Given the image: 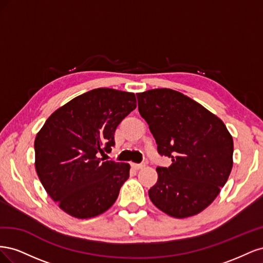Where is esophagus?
I'll list each match as a JSON object with an SVG mask.
<instances>
[{
    "label": "esophagus",
    "instance_id": "34e87169",
    "mask_svg": "<svg viewBox=\"0 0 263 263\" xmlns=\"http://www.w3.org/2000/svg\"><path fill=\"white\" fill-rule=\"evenodd\" d=\"M132 166H133L135 170H139V169L142 168V166H144V164H141V163H132Z\"/></svg>",
    "mask_w": 263,
    "mask_h": 263
}]
</instances>
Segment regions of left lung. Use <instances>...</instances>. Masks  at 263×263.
<instances>
[{"label": "left lung", "mask_w": 263, "mask_h": 263, "mask_svg": "<svg viewBox=\"0 0 263 263\" xmlns=\"http://www.w3.org/2000/svg\"><path fill=\"white\" fill-rule=\"evenodd\" d=\"M136 95L159 155L172 160L169 168H157L158 181L148 192L151 202L176 218L201 213L232 171V135L221 119L178 91L155 89Z\"/></svg>", "instance_id": "8db88e82"}]
</instances>
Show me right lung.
Listing matches in <instances>:
<instances>
[{"label":"right lung","mask_w":263,"mask_h":263,"mask_svg":"<svg viewBox=\"0 0 263 263\" xmlns=\"http://www.w3.org/2000/svg\"><path fill=\"white\" fill-rule=\"evenodd\" d=\"M136 108L134 93L94 89L48 117L35 139V166L59 208L76 218L106 212L129 177L128 163L103 161L117 126Z\"/></svg>","instance_id":"add662e5"}]
</instances>
